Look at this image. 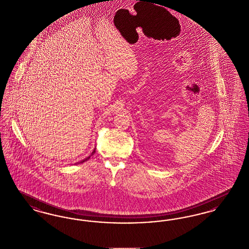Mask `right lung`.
<instances>
[{"instance_id":"obj_1","label":"right lung","mask_w":249,"mask_h":249,"mask_svg":"<svg viewBox=\"0 0 249 249\" xmlns=\"http://www.w3.org/2000/svg\"><path fill=\"white\" fill-rule=\"evenodd\" d=\"M94 153H95V148H94V149H93V151H92V153H91V155H90V156H89V157H88V158H86V159H85V160H81V161H78V162H76V163H74V164H78V163H83V162H85V161H87V160H89V158H90V157H91V156H92V155H94Z\"/></svg>"}]
</instances>
